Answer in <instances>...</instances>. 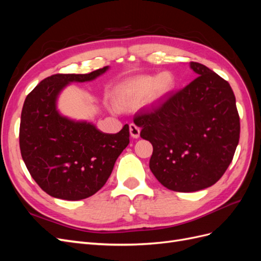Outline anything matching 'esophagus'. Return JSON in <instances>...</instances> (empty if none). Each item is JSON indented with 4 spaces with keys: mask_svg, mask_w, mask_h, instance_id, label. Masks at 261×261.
Wrapping results in <instances>:
<instances>
[{
    "mask_svg": "<svg viewBox=\"0 0 261 261\" xmlns=\"http://www.w3.org/2000/svg\"><path fill=\"white\" fill-rule=\"evenodd\" d=\"M129 133H130V136H132L133 138H139L140 128L138 127L137 125L132 123V124H129Z\"/></svg>",
    "mask_w": 261,
    "mask_h": 261,
    "instance_id": "obj_1",
    "label": "esophagus"
}]
</instances>
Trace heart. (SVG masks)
I'll list each match as a JSON object with an SVG mask.
<instances>
[{
    "label": "heart",
    "mask_w": 261,
    "mask_h": 261,
    "mask_svg": "<svg viewBox=\"0 0 261 261\" xmlns=\"http://www.w3.org/2000/svg\"><path fill=\"white\" fill-rule=\"evenodd\" d=\"M174 85V78L170 73L160 75L137 76L118 85L115 88V101L121 107H133L148 97L152 101L164 97Z\"/></svg>",
    "instance_id": "1"
}]
</instances>
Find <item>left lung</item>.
Masks as SVG:
<instances>
[{"mask_svg": "<svg viewBox=\"0 0 261 261\" xmlns=\"http://www.w3.org/2000/svg\"><path fill=\"white\" fill-rule=\"evenodd\" d=\"M197 78L150 111L135 114L140 137L153 147L149 167L171 191L197 192L216 184L232 162L240 116L230 84L200 63Z\"/></svg>", "mask_w": 261, "mask_h": 261, "instance_id": "1", "label": "left lung"}]
</instances>
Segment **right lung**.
<instances>
[{"label": "right lung", "instance_id": "1", "mask_svg": "<svg viewBox=\"0 0 261 261\" xmlns=\"http://www.w3.org/2000/svg\"><path fill=\"white\" fill-rule=\"evenodd\" d=\"M107 69L46 77L23 102L19 127L22 160L36 183L54 198L81 200L96 194L129 144L127 124L116 134H105L90 123L62 116L57 110V98L68 83L90 82Z\"/></svg>", "mask_w": 261, "mask_h": 261}]
</instances>
